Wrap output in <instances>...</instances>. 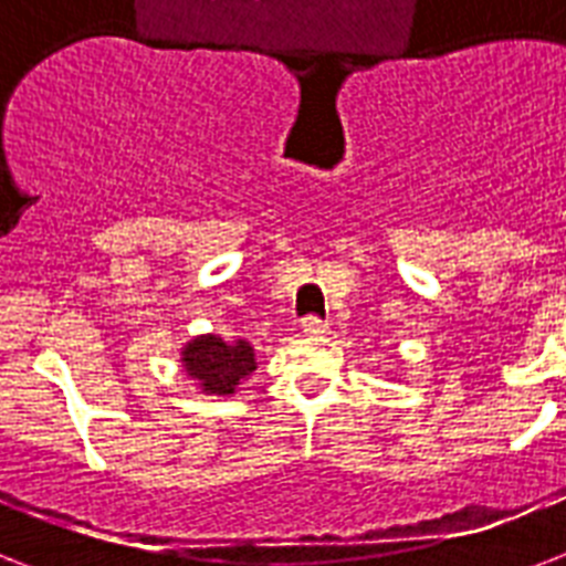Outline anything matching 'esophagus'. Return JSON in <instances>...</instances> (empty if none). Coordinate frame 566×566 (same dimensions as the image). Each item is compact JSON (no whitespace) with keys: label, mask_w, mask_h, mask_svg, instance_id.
<instances>
[{"label":"esophagus","mask_w":566,"mask_h":566,"mask_svg":"<svg viewBox=\"0 0 566 566\" xmlns=\"http://www.w3.org/2000/svg\"><path fill=\"white\" fill-rule=\"evenodd\" d=\"M302 332L311 337H319V335H326L328 332V323L326 319H319V317H305L302 319Z\"/></svg>","instance_id":"34e87169"}]
</instances>
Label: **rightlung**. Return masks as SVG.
Instances as JSON below:
<instances>
[{"label":"right lung","mask_w":566,"mask_h":566,"mask_svg":"<svg viewBox=\"0 0 566 566\" xmlns=\"http://www.w3.org/2000/svg\"><path fill=\"white\" fill-rule=\"evenodd\" d=\"M181 364L188 376L202 385L205 394L229 396L255 370V353L247 340L226 344L217 335H202L181 349Z\"/></svg>","instance_id":"1"}]
</instances>
